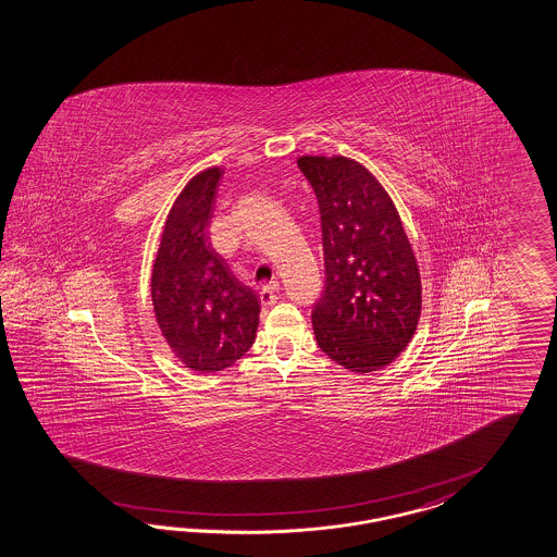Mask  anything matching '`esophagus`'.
I'll use <instances>...</instances> for the list:
<instances>
[{"mask_svg": "<svg viewBox=\"0 0 557 557\" xmlns=\"http://www.w3.org/2000/svg\"><path fill=\"white\" fill-rule=\"evenodd\" d=\"M277 289H280V284H277V282H268V284H263L261 289H259L261 304H265V306L275 304V301H277Z\"/></svg>", "mask_w": 557, "mask_h": 557, "instance_id": "1", "label": "esophagus"}]
</instances>
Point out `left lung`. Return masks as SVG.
<instances>
[{"instance_id":"obj_1","label":"left lung","mask_w":557,"mask_h":557,"mask_svg":"<svg viewBox=\"0 0 557 557\" xmlns=\"http://www.w3.org/2000/svg\"><path fill=\"white\" fill-rule=\"evenodd\" d=\"M298 165L322 223L318 346L352 373L385 369L411 343L421 314L420 268L401 216L375 174L352 158L308 153Z\"/></svg>"}]
</instances>
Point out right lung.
Returning <instances> with one entry per match:
<instances>
[{
	"instance_id": "1",
	"label": "right lung",
	"mask_w": 557,
	"mask_h": 557,
	"mask_svg": "<svg viewBox=\"0 0 557 557\" xmlns=\"http://www.w3.org/2000/svg\"><path fill=\"white\" fill-rule=\"evenodd\" d=\"M221 165L195 174L165 216L151 270V306L174 357L196 373L237 362L256 341L259 298L209 243Z\"/></svg>"
}]
</instances>
